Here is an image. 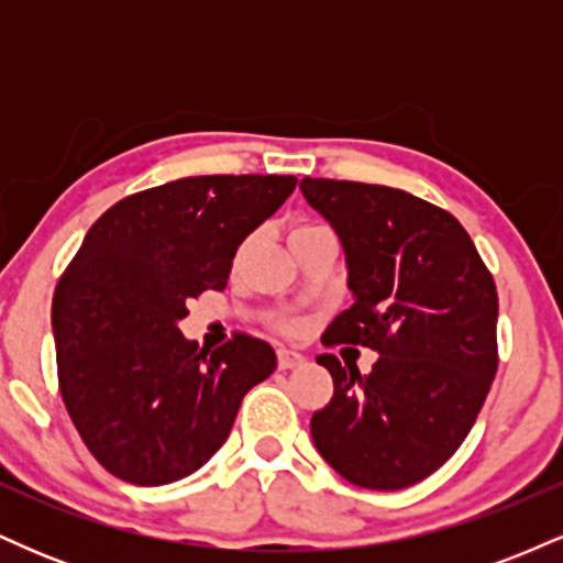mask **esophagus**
Returning a JSON list of instances; mask_svg holds the SVG:
<instances>
[{
    "label": "esophagus",
    "instance_id": "esophagus-1",
    "mask_svg": "<svg viewBox=\"0 0 563 563\" xmlns=\"http://www.w3.org/2000/svg\"><path fill=\"white\" fill-rule=\"evenodd\" d=\"M303 365V354L294 352V349H277V367L280 371H290V367Z\"/></svg>",
    "mask_w": 563,
    "mask_h": 563
}]
</instances>
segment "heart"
Here are the masks:
<instances>
[{"mask_svg":"<svg viewBox=\"0 0 563 563\" xmlns=\"http://www.w3.org/2000/svg\"><path fill=\"white\" fill-rule=\"evenodd\" d=\"M314 230H322V228L320 224H296V228L290 230L288 241H294V238H301V235H309V232H314Z\"/></svg>","mask_w":563,"mask_h":563,"instance_id":"b5f03b06","label":"heart"}]
</instances>
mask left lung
Returning <instances> with one entry per match:
<instances>
[{
  "instance_id": "1",
  "label": "left lung",
  "mask_w": 563,
  "mask_h": 563,
  "mask_svg": "<svg viewBox=\"0 0 563 563\" xmlns=\"http://www.w3.org/2000/svg\"><path fill=\"white\" fill-rule=\"evenodd\" d=\"M301 196L339 235L354 303L322 344L378 352L363 376L333 354V399L314 448L346 482L402 489L450 461L497 371V290L450 211L386 185L303 177Z\"/></svg>"
}]
</instances>
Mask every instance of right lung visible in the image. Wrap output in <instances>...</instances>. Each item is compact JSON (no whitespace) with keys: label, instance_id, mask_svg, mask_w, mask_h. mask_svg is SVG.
Wrapping results in <instances>:
<instances>
[{"label":"right lung","instance_id":"1","mask_svg":"<svg viewBox=\"0 0 563 563\" xmlns=\"http://www.w3.org/2000/svg\"><path fill=\"white\" fill-rule=\"evenodd\" d=\"M296 177L211 174L134 192L84 238L53 299L57 380L102 468L140 487L190 476L228 442L245 391L273 376L267 341H187V301L228 286L235 251Z\"/></svg>","mask_w":563,"mask_h":563}]
</instances>
